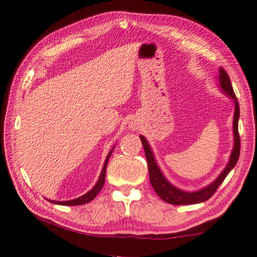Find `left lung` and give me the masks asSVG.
<instances>
[{
	"label": "left lung",
	"instance_id": "left-lung-1",
	"mask_svg": "<svg viewBox=\"0 0 257 257\" xmlns=\"http://www.w3.org/2000/svg\"><path fill=\"white\" fill-rule=\"evenodd\" d=\"M219 78H220L221 88H222L223 92L227 95H229V96L234 101V115H233L234 144H233L232 153L230 155L228 165L225 167L222 173L217 177V179L214 182H212L210 186H207L205 188H203L198 191H193V193L180 190L176 188L175 186H172L170 182L165 179L164 176L162 175V172L160 170V168L158 167V164H156L154 160V155L152 153V150L149 145V143H147L145 137L141 136V141H142L143 146H144L145 156L147 160V167H149L151 185L161 199H163V201L167 203L172 204V205H190V204H198V203L207 201L208 198H211L213 195H214L216 189L219 188V186L221 184H222L223 180L225 179V177L229 175V172L232 170L239 159V154H240V137H239V133H238L239 103L237 101L236 94L233 92L231 81H230L228 73L222 68H220Z\"/></svg>",
	"mask_w": 257,
	"mask_h": 257
}]
</instances>
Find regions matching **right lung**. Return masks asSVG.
Here are the masks:
<instances>
[{
  "mask_svg": "<svg viewBox=\"0 0 257 257\" xmlns=\"http://www.w3.org/2000/svg\"><path fill=\"white\" fill-rule=\"evenodd\" d=\"M112 151L111 150L110 153L106 156V160L105 162H104V167H103V170L101 172V176L98 178V181L96 182V185L93 187L92 190H89L88 193L82 195L81 197L79 198H76V199H72V201H67V202H56V201H50L51 203H54V204H60V205H67V206H71V205H81V204H86L90 201H93V199L96 197V195L99 193V190L103 188V185L104 182H105V172H106V165L108 162V159H110V156L112 154Z\"/></svg>",
  "mask_w": 257,
  "mask_h": 257,
  "instance_id": "1",
  "label": "right lung"
}]
</instances>
